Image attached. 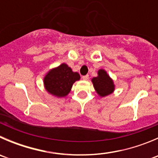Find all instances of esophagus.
Here are the masks:
<instances>
[{
	"mask_svg": "<svg viewBox=\"0 0 158 158\" xmlns=\"http://www.w3.org/2000/svg\"><path fill=\"white\" fill-rule=\"evenodd\" d=\"M89 79V76L88 75H86V76H82V79H83V80H87V79Z\"/></svg>",
	"mask_w": 158,
	"mask_h": 158,
	"instance_id": "obj_1",
	"label": "esophagus"
}]
</instances>
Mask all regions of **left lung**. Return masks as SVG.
Returning a JSON list of instances; mask_svg holds the SVG:
<instances>
[{
  "instance_id": "1",
  "label": "left lung",
  "mask_w": 158,
  "mask_h": 158,
  "mask_svg": "<svg viewBox=\"0 0 158 158\" xmlns=\"http://www.w3.org/2000/svg\"><path fill=\"white\" fill-rule=\"evenodd\" d=\"M92 82L93 83L94 88L99 96H107L114 92V82L106 70H98V76L92 79Z\"/></svg>"
}]
</instances>
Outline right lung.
<instances>
[{"instance_id":"1","label":"right lung","mask_w":158,"mask_h":158,"mask_svg":"<svg viewBox=\"0 0 158 158\" xmlns=\"http://www.w3.org/2000/svg\"><path fill=\"white\" fill-rule=\"evenodd\" d=\"M79 79V73L73 72L68 65L63 63L58 67L49 70L44 78V83L49 94L62 98L69 93L73 83Z\"/></svg>"}]
</instances>
